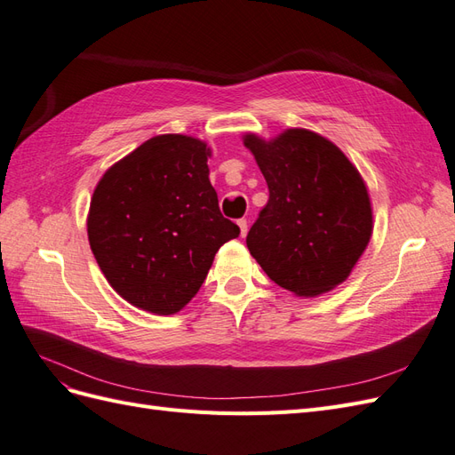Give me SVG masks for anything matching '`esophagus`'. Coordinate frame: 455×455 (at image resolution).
Masks as SVG:
<instances>
[{
  "label": "esophagus",
  "instance_id": "obj_1",
  "mask_svg": "<svg viewBox=\"0 0 455 455\" xmlns=\"http://www.w3.org/2000/svg\"><path fill=\"white\" fill-rule=\"evenodd\" d=\"M237 224H239V228H241V237H244L246 231H249V224H246V218L237 220Z\"/></svg>",
  "mask_w": 455,
  "mask_h": 455
}]
</instances>
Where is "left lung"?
Masks as SVG:
<instances>
[{"label":"left lung","instance_id":"left-lung-1","mask_svg":"<svg viewBox=\"0 0 455 455\" xmlns=\"http://www.w3.org/2000/svg\"><path fill=\"white\" fill-rule=\"evenodd\" d=\"M269 199L246 246L267 277L298 296H316L347 279L371 235L363 178L323 136L291 129L271 142L246 134Z\"/></svg>","mask_w":455,"mask_h":455}]
</instances>
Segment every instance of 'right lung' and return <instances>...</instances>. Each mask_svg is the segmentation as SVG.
Returning a JSON list of instances; mask_svg holds the SVG:
<instances>
[{
    "label": "right lung",
    "instance_id": "1",
    "mask_svg": "<svg viewBox=\"0 0 455 455\" xmlns=\"http://www.w3.org/2000/svg\"><path fill=\"white\" fill-rule=\"evenodd\" d=\"M182 134L156 136L116 163L96 186L89 243L108 283L132 306L171 315L197 294L214 254L239 226L224 218L206 161Z\"/></svg>",
    "mask_w": 455,
    "mask_h": 455
}]
</instances>
